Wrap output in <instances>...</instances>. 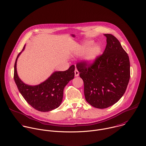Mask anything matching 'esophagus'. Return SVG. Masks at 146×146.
<instances>
[{
  "label": "esophagus",
  "mask_w": 146,
  "mask_h": 146,
  "mask_svg": "<svg viewBox=\"0 0 146 146\" xmlns=\"http://www.w3.org/2000/svg\"><path fill=\"white\" fill-rule=\"evenodd\" d=\"M74 72H75V76H79V71H78V70H77V68H75Z\"/></svg>",
  "instance_id": "1"
}]
</instances>
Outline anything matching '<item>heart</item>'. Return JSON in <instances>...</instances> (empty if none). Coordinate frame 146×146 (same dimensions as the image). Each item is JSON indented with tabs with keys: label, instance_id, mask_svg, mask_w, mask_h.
I'll return each instance as SVG.
<instances>
[{
	"label": "heart",
	"instance_id": "obj_1",
	"mask_svg": "<svg viewBox=\"0 0 146 146\" xmlns=\"http://www.w3.org/2000/svg\"><path fill=\"white\" fill-rule=\"evenodd\" d=\"M93 44V41H87L78 51L80 55H83L87 52L86 54V59L89 63L93 62L101 52V47L98 44H95L91 48Z\"/></svg>",
	"mask_w": 146,
	"mask_h": 146
}]
</instances>
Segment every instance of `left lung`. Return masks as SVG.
Returning <instances> with one entry per match:
<instances>
[{"instance_id": "1", "label": "left lung", "mask_w": 146, "mask_h": 146, "mask_svg": "<svg viewBox=\"0 0 146 146\" xmlns=\"http://www.w3.org/2000/svg\"><path fill=\"white\" fill-rule=\"evenodd\" d=\"M107 45L101 55L92 63L81 61L76 64L84 82L86 101L98 108L113 105L123 96L130 78V64L127 52L111 34H104Z\"/></svg>"}]
</instances>
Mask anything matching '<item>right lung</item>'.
Here are the masks:
<instances>
[{
    "label": "right lung",
    "instance_id": "1",
    "mask_svg": "<svg viewBox=\"0 0 146 146\" xmlns=\"http://www.w3.org/2000/svg\"><path fill=\"white\" fill-rule=\"evenodd\" d=\"M21 53L22 51L16 59L14 74V80L20 93L26 101L38 111L48 112L58 108L62 102L64 88L74 78L75 66L72 65L64 71H55L39 85L29 86L24 83L17 74V62Z\"/></svg>",
    "mask_w": 146,
    "mask_h": 146
}]
</instances>
